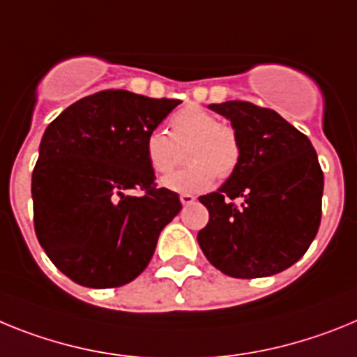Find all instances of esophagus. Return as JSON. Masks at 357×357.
<instances>
[{"mask_svg": "<svg viewBox=\"0 0 357 357\" xmlns=\"http://www.w3.org/2000/svg\"><path fill=\"white\" fill-rule=\"evenodd\" d=\"M179 199H181V203L185 204V206H188V204H192L194 201H196V197L192 196V194H181V196H179Z\"/></svg>", "mask_w": 357, "mask_h": 357, "instance_id": "obj_1", "label": "esophagus"}]
</instances>
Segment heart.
I'll return each instance as SVG.
<instances>
[{
    "label": "heart",
    "mask_w": 357,
    "mask_h": 357,
    "mask_svg": "<svg viewBox=\"0 0 357 357\" xmlns=\"http://www.w3.org/2000/svg\"><path fill=\"white\" fill-rule=\"evenodd\" d=\"M188 167L167 179L165 185L178 192L208 188L215 178H230L241 165L243 144L235 127L219 122L215 114L196 104L176 111L169 120V132L154 129L145 138L149 165L160 176H170L185 161Z\"/></svg>",
    "instance_id": "heart-1"
}]
</instances>
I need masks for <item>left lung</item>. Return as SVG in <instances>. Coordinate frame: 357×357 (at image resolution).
<instances>
[{
	"label": "left lung",
	"instance_id": "8db88e82",
	"mask_svg": "<svg viewBox=\"0 0 357 357\" xmlns=\"http://www.w3.org/2000/svg\"><path fill=\"white\" fill-rule=\"evenodd\" d=\"M208 107L235 127L243 158L219 190L199 197L210 219L197 243L228 277L277 275L302 259L320 228L324 172L314 147L268 107L243 100Z\"/></svg>",
	"mask_w": 357,
	"mask_h": 357
}]
</instances>
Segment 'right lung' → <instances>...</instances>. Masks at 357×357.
I'll use <instances>...</instances> for the list:
<instances>
[{"label": "right lung", "mask_w": 357, "mask_h": 357, "mask_svg": "<svg viewBox=\"0 0 357 357\" xmlns=\"http://www.w3.org/2000/svg\"><path fill=\"white\" fill-rule=\"evenodd\" d=\"M178 104L105 89L46 127L32 172L33 228L55 268L80 286L135 280L181 210L176 192L156 187L145 154L147 135Z\"/></svg>", "instance_id": "right-lung-1"}]
</instances>
